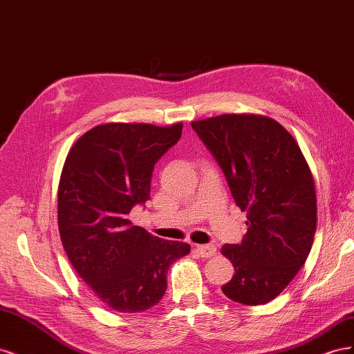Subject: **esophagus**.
<instances>
[{
	"label": "esophagus",
	"mask_w": 354,
	"mask_h": 354,
	"mask_svg": "<svg viewBox=\"0 0 354 354\" xmlns=\"http://www.w3.org/2000/svg\"><path fill=\"white\" fill-rule=\"evenodd\" d=\"M196 251L199 252L201 257H203V259H209V257H214L217 254V248L214 245H198Z\"/></svg>",
	"instance_id": "1"
}]
</instances>
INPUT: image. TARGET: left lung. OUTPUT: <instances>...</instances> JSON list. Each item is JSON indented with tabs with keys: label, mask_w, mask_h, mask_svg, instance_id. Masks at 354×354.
I'll return each instance as SVG.
<instances>
[{
	"label": "left lung",
	"mask_w": 354,
	"mask_h": 354,
	"mask_svg": "<svg viewBox=\"0 0 354 354\" xmlns=\"http://www.w3.org/2000/svg\"><path fill=\"white\" fill-rule=\"evenodd\" d=\"M246 211L239 245H223L234 267L221 286L234 303L272 301L306 263L317 223L312 171L295 138L272 118L224 113L192 122Z\"/></svg>",
	"instance_id": "1"
}]
</instances>
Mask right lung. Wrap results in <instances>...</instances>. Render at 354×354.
Returning <instances> with one entry per match:
<instances>
[{
	"label": "right lung",
	"mask_w": 354,
	"mask_h": 354,
	"mask_svg": "<svg viewBox=\"0 0 354 354\" xmlns=\"http://www.w3.org/2000/svg\"><path fill=\"white\" fill-rule=\"evenodd\" d=\"M183 124L112 122L91 128L69 151L57 194L60 239L94 295L115 312L140 313L160 301L169 266L190 252L133 226L128 214L151 198L158 159Z\"/></svg>",
	"instance_id": "right-lung-1"
}]
</instances>
